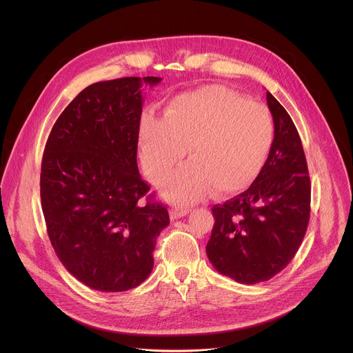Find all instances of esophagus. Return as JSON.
<instances>
[{
  "label": "esophagus",
  "instance_id": "esophagus-1",
  "mask_svg": "<svg viewBox=\"0 0 353 353\" xmlns=\"http://www.w3.org/2000/svg\"><path fill=\"white\" fill-rule=\"evenodd\" d=\"M189 213V208L186 206H172L170 210L171 219H181Z\"/></svg>",
  "mask_w": 353,
  "mask_h": 353
}]
</instances>
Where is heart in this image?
<instances>
[{"mask_svg":"<svg viewBox=\"0 0 353 353\" xmlns=\"http://www.w3.org/2000/svg\"><path fill=\"white\" fill-rule=\"evenodd\" d=\"M269 111L224 87H206L172 98L163 118L144 115L140 126L143 167L153 183L161 182L165 199L196 201L212 188L232 194L250 186L273 144Z\"/></svg>","mask_w":353,"mask_h":353,"instance_id":"1","label":"heart"}]
</instances>
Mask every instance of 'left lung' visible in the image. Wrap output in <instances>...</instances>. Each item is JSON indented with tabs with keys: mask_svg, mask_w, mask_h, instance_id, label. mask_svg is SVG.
<instances>
[{
	"mask_svg": "<svg viewBox=\"0 0 353 353\" xmlns=\"http://www.w3.org/2000/svg\"><path fill=\"white\" fill-rule=\"evenodd\" d=\"M266 101L274 122L269 156L246 192L212 208L206 245L214 269L241 284L280 273L301 248L310 220L311 183L299 133L269 91Z\"/></svg>",
	"mask_w": 353,
	"mask_h": 353,
	"instance_id": "8db88e82",
	"label": "left lung"
}]
</instances>
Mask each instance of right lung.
<instances>
[{
    "mask_svg": "<svg viewBox=\"0 0 353 353\" xmlns=\"http://www.w3.org/2000/svg\"><path fill=\"white\" fill-rule=\"evenodd\" d=\"M160 81L91 84L58 117L45 147L41 201L51 245L66 270L97 291L145 281L156 239L170 224L167 208L145 196L151 188L137 167L140 88Z\"/></svg>",
    "mask_w": 353,
    "mask_h": 353,
    "instance_id": "add662e5",
    "label": "right lung"
}]
</instances>
